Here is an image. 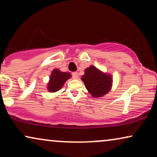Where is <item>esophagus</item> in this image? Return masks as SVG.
Returning a JSON list of instances; mask_svg holds the SVG:
<instances>
[{"mask_svg": "<svg viewBox=\"0 0 157 157\" xmlns=\"http://www.w3.org/2000/svg\"><path fill=\"white\" fill-rule=\"evenodd\" d=\"M72 76H73V77H74V78H75V79H77L78 78V73L77 72H74V73H72Z\"/></svg>", "mask_w": 157, "mask_h": 157, "instance_id": "obj_1", "label": "esophagus"}]
</instances>
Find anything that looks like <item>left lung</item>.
<instances>
[{
    "label": "left lung",
    "instance_id": "1",
    "mask_svg": "<svg viewBox=\"0 0 157 157\" xmlns=\"http://www.w3.org/2000/svg\"><path fill=\"white\" fill-rule=\"evenodd\" d=\"M81 79L84 83L88 92L94 98L105 96L112 88V76L94 66H90L86 68L84 74L81 76Z\"/></svg>",
    "mask_w": 157,
    "mask_h": 157
}]
</instances>
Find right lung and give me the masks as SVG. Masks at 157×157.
I'll list each match as a JSON object with an SVG mask.
<instances>
[{"label": "right lung", "mask_w": 157, "mask_h": 157, "mask_svg": "<svg viewBox=\"0 0 157 157\" xmlns=\"http://www.w3.org/2000/svg\"><path fill=\"white\" fill-rule=\"evenodd\" d=\"M71 78V74L69 72H63L59 68H54L49 77V81L46 86L47 90L51 93L59 91L63 86L66 81Z\"/></svg>", "instance_id": "obj_1"}]
</instances>
